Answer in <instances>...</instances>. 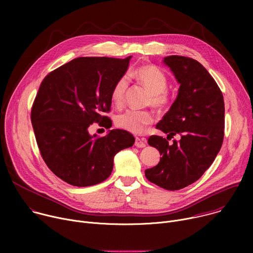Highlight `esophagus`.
Here are the masks:
<instances>
[{
    "label": "esophagus",
    "instance_id": "1",
    "mask_svg": "<svg viewBox=\"0 0 253 253\" xmlns=\"http://www.w3.org/2000/svg\"><path fill=\"white\" fill-rule=\"evenodd\" d=\"M135 146L138 148H144L146 146V139L144 138H136L135 139Z\"/></svg>",
    "mask_w": 253,
    "mask_h": 253
}]
</instances>
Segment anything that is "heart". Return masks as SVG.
Here are the masks:
<instances>
[{
  "label": "heart",
  "mask_w": 253,
  "mask_h": 253,
  "mask_svg": "<svg viewBox=\"0 0 253 253\" xmlns=\"http://www.w3.org/2000/svg\"><path fill=\"white\" fill-rule=\"evenodd\" d=\"M128 78L134 79L151 92L149 103L156 109L164 110L170 105L171 99L166 90L168 79L165 73L156 66L144 65L129 71L127 76H121L116 80L111 90V99L116 106H121L124 103L125 93L129 86ZM153 121V115L149 111L132 109L120 113L115 119V123L119 128L133 134L143 133Z\"/></svg>",
  "instance_id": "1"
}]
</instances>
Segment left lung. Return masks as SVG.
I'll use <instances>...</instances> for the list:
<instances>
[{
    "label": "left lung",
    "instance_id": "obj_1",
    "mask_svg": "<svg viewBox=\"0 0 253 253\" xmlns=\"http://www.w3.org/2000/svg\"><path fill=\"white\" fill-rule=\"evenodd\" d=\"M164 63L180 84L175 102L156 128L167 138L152 135L148 144L159 150L160 162L145 170L150 182L167 190L182 189L213 163L224 137V100L217 83L196 60L168 56ZM179 133L182 139L168 143Z\"/></svg>",
    "mask_w": 253,
    "mask_h": 253
}]
</instances>
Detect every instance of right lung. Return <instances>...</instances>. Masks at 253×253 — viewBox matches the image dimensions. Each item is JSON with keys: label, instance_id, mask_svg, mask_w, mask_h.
<instances>
[{"label": "right lung", "instance_id": "1", "mask_svg": "<svg viewBox=\"0 0 253 253\" xmlns=\"http://www.w3.org/2000/svg\"><path fill=\"white\" fill-rule=\"evenodd\" d=\"M130 57H80L44 78L34 100L31 121L42 158L63 181L78 187L103 182L110 176L114 156L133 146L125 130L91 136L93 123L110 128L111 90L127 71Z\"/></svg>", "mask_w": 253, "mask_h": 253}]
</instances>
